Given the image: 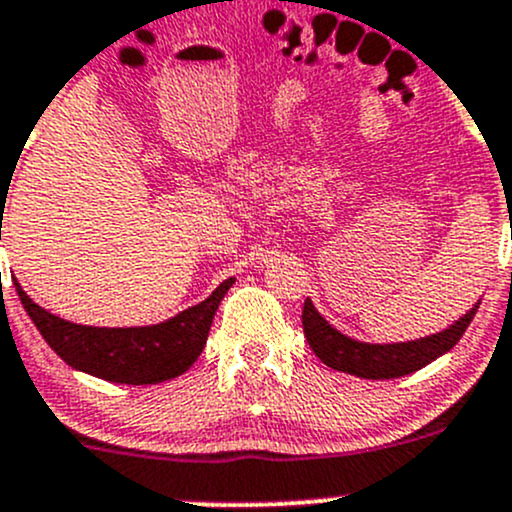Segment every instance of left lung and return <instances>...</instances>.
I'll use <instances>...</instances> for the list:
<instances>
[{
	"label": "left lung",
	"instance_id": "1",
	"mask_svg": "<svg viewBox=\"0 0 512 512\" xmlns=\"http://www.w3.org/2000/svg\"><path fill=\"white\" fill-rule=\"evenodd\" d=\"M478 304L480 299L443 332L414 339V342L369 344L347 337L317 312L312 299H304L302 327L312 352L334 371L354 374L359 379H399V376L414 374V371L436 361L438 356L451 352L476 317Z\"/></svg>",
	"mask_w": 512,
	"mask_h": 512
}]
</instances>
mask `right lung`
Returning a JSON list of instances; mask_svg holds the SVG:
<instances>
[{
  "label": "right lung",
  "instance_id": "right-lung-1",
  "mask_svg": "<svg viewBox=\"0 0 512 512\" xmlns=\"http://www.w3.org/2000/svg\"><path fill=\"white\" fill-rule=\"evenodd\" d=\"M232 285L235 277L220 282V287L195 307L151 327H89L46 312L14 280L19 299L44 342L71 369L133 386L160 384L193 366L208 342L215 312Z\"/></svg>",
  "mask_w": 512,
  "mask_h": 512
}]
</instances>
